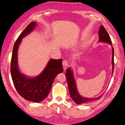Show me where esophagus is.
Listing matches in <instances>:
<instances>
[{"instance_id": "esophagus-1", "label": "esophagus", "mask_w": 125, "mask_h": 125, "mask_svg": "<svg viewBox=\"0 0 125 125\" xmlns=\"http://www.w3.org/2000/svg\"><path fill=\"white\" fill-rule=\"evenodd\" d=\"M68 65H69L68 61H67V60H63V61H62V66H63V69H64L65 71L67 69V67H68Z\"/></svg>"}]
</instances>
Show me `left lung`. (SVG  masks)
<instances>
[{"mask_svg": "<svg viewBox=\"0 0 125 125\" xmlns=\"http://www.w3.org/2000/svg\"><path fill=\"white\" fill-rule=\"evenodd\" d=\"M99 41L100 42H105L108 44H110V45L112 44L111 43V41L110 37L109 36L108 33L107 32L106 30H105L103 26H100L99 30ZM112 51H113V55H112V65H113V72L112 75L114 71V48L112 47ZM66 76L67 85H68V88L69 90V93L70 97L75 102L76 104H81L82 103H88L92 101H94L95 100L99 99L100 98L102 97V95L99 96L98 98H88L82 97L79 93H78L76 87V82L74 78L73 71L70 68H68L66 70V73H65Z\"/></svg>", "mask_w": 125, "mask_h": 125, "instance_id": "obj_1", "label": "left lung"}]
</instances>
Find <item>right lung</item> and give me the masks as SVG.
<instances>
[{"label":"right lung","mask_w":125,"mask_h":125,"mask_svg":"<svg viewBox=\"0 0 125 125\" xmlns=\"http://www.w3.org/2000/svg\"><path fill=\"white\" fill-rule=\"evenodd\" d=\"M37 25L32 22L21 33L13 48L11 61V75L17 92L24 99L28 101L40 102L49 94L52 82L58 74L63 71L62 59H50L47 66L40 75L34 77H29L19 70L17 64V51L23 37L34 30Z\"/></svg>","instance_id":"1"}]
</instances>
